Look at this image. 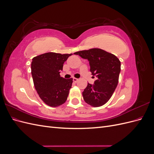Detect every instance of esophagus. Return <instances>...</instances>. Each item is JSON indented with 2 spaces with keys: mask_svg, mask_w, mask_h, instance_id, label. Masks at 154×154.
Returning a JSON list of instances; mask_svg holds the SVG:
<instances>
[{
  "mask_svg": "<svg viewBox=\"0 0 154 154\" xmlns=\"http://www.w3.org/2000/svg\"><path fill=\"white\" fill-rule=\"evenodd\" d=\"M78 80H79V79H78V78H73V81L74 82H78Z\"/></svg>",
  "mask_w": 154,
  "mask_h": 154,
  "instance_id": "1",
  "label": "esophagus"
}]
</instances>
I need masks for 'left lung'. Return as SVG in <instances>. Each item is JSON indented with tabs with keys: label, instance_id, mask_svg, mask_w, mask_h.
<instances>
[{
	"label": "left lung",
	"instance_id": "obj_1",
	"mask_svg": "<svg viewBox=\"0 0 154 154\" xmlns=\"http://www.w3.org/2000/svg\"><path fill=\"white\" fill-rule=\"evenodd\" d=\"M89 62L93 76H96L94 84L88 83L82 92L83 100L94 107L105 105L118 85L121 71V62L113 54L97 48L74 53Z\"/></svg>",
	"mask_w": 154,
	"mask_h": 154
}]
</instances>
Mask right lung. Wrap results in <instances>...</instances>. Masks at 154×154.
I'll return each mask as SVG.
<instances>
[{
  "label": "right lung",
  "instance_id": "add662e5",
  "mask_svg": "<svg viewBox=\"0 0 154 154\" xmlns=\"http://www.w3.org/2000/svg\"><path fill=\"white\" fill-rule=\"evenodd\" d=\"M71 54L46 53L32 58L31 74L35 89L41 100L50 106L62 105L66 101L72 78L60 76L63 65Z\"/></svg>",
  "mask_w": 154,
  "mask_h": 154
}]
</instances>
